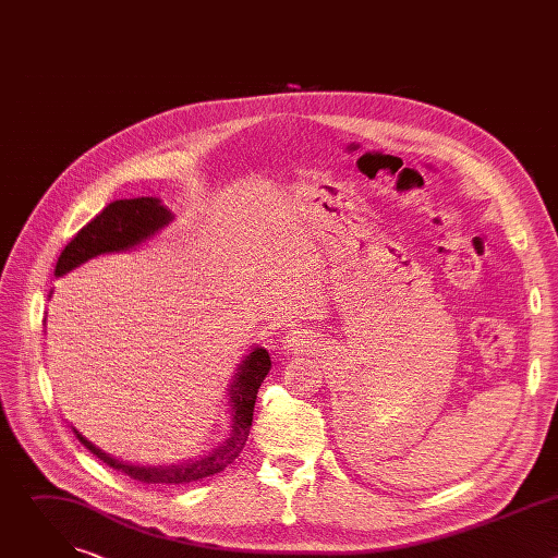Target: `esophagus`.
<instances>
[{
	"label": "esophagus",
	"instance_id": "esophagus-1",
	"mask_svg": "<svg viewBox=\"0 0 558 558\" xmlns=\"http://www.w3.org/2000/svg\"><path fill=\"white\" fill-rule=\"evenodd\" d=\"M282 342H284V349L293 351V347H298V336H295V333H289Z\"/></svg>",
	"mask_w": 558,
	"mask_h": 558
}]
</instances>
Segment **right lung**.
Returning <instances> with one entry per match:
<instances>
[{"label":"right lung","mask_w":558,"mask_h":558,"mask_svg":"<svg viewBox=\"0 0 558 558\" xmlns=\"http://www.w3.org/2000/svg\"><path fill=\"white\" fill-rule=\"evenodd\" d=\"M172 218H174L172 211L166 205H161V201L151 196L114 201L101 214H97L65 245V250L57 260L54 276L59 278L101 254L134 250L136 245L145 243L147 238L161 231L166 225H170ZM269 368H271V357L263 347H256L243 360V364L238 366V373L233 375V381L227 392L229 407H231L229 437L209 454H203L194 461H185L179 465H132L110 457L108 452L97 448L93 441H88L78 430L74 433L78 441H82L93 454H97L110 468L128 474L130 480H136L143 484H163V486L192 484L225 470L238 454H241L250 437L256 395Z\"/></svg>","instance_id":"right-lung-1"}]
</instances>
